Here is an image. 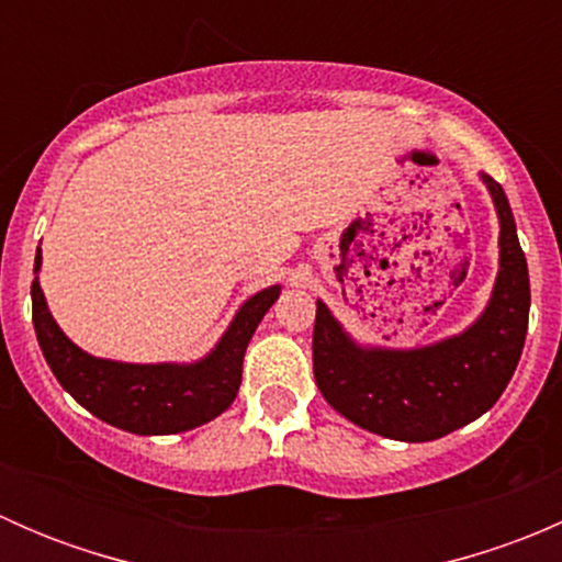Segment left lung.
Wrapping results in <instances>:
<instances>
[{
    "label": "left lung",
    "instance_id": "left-lung-1",
    "mask_svg": "<svg viewBox=\"0 0 562 562\" xmlns=\"http://www.w3.org/2000/svg\"><path fill=\"white\" fill-rule=\"evenodd\" d=\"M481 179L501 220V269L490 304L462 334L407 350L359 345L317 299L315 383L356 427L427 443L484 416L512 381L525 348L530 277L506 192L492 176Z\"/></svg>",
    "mask_w": 562,
    "mask_h": 562
}]
</instances>
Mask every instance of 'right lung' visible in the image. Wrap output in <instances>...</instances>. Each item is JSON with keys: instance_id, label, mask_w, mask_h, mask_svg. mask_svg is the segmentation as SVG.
Returning <instances> with one entry per match:
<instances>
[{"instance_id": "obj_1", "label": "right lung", "mask_w": 562, "mask_h": 562, "mask_svg": "<svg viewBox=\"0 0 562 562\" xmlns=\"http://www.w3.org/2000/svg\"><path fill=\"white\" fill-rule=\"evenodd\" d=\"M40 263L43 255L37 247L35 274ZM280 291L282 285H269L249 296L220 342L190 364H127L87 353L54 321L40 277L32 282V323L50 372L78 405L124 432L176 435L228 411L239 394L249 339Z\"/></svg>"}]
</instances>
